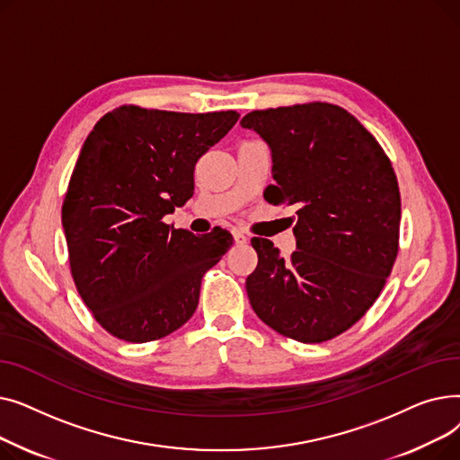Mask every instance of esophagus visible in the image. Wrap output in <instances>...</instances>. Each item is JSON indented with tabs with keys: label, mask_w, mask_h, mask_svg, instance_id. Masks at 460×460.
<instances>
[{
	"label": "esophagus",
	"mask_w": 460,
	"mask_h": 460,
	"mask_svg": "<svg viewBox=\"0 0 460 460\" xmlns=\"http://www.w3.org/2000/svg\"><path fill=\"white\" fill-rule=\"evenodd\" d=\"M233 236H234V243H236V244H246V243H248V236H246L243 231L234 229V231H233Z\"/></svg>",
	"instance_id": "1"
}]
</instances>
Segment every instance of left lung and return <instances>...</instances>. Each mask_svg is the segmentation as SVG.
Instances as JSON below:
<instances>
[{
	"label": "left lung",
	"instance_id": "left-lung-1",
	"mask_svg": "<svg viewBox=\"0 0 460 460\" xmlns=\"http://www.w3.org/2000/svg\"><path fill=\"white\" fill-rule=\"evenodd\" d=\"M272 151L264 199L296 207V252L252 238L259 262L246 279L257 317L300 343L347 332L376 302L399 252L401 193L388 155L347 110L307 102L250 111Z\"/></svg>",
	"mask_w": 460,
	"mask_h": 460
}]
</instances>
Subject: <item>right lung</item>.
I'll return each instance as SVG.
<instances>
[{"mask_svg": "<svg viewBox=\"0 0 460 460\" xmlns=\"http://www.w3.org/2000/svg\"><path fill=\"white\" fill-rule=\"evenodd\" d=\"M238 117L125 104L87 136L61 220L72 279L117 340L149 343L188 323L205 272L233 246L222 227L196 236L172 229L164 216L193 196L198 160Z\"/></svg>", "mask_w": 460, "mask_h": 460, "instance_id": "1", "label": "right lung"}]
</instances>
